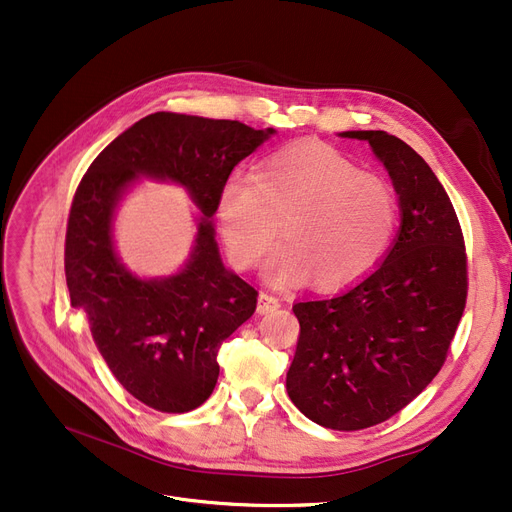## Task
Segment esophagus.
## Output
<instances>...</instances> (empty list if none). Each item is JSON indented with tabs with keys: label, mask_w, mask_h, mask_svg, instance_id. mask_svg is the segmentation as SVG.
<instances>
[{
	"label": "esophagus",
	"mask_w": 512,
	"mask_h": 512,
	"mask_svg": "<svg viewBox=\"0 0 512 512\" xmlns=\"http://www.w3.org/2000/svg\"><path fill=\"white\" fill-rule=\"evenodd\" d=\"M280 299L274 297V294H267V292H261L259 294V303H257V313L261 315H267V313H274L280 309Z\"/></svg>",
	"instance_id": "34e87169"
}]
</instances>
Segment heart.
I'll return each instance as SVG.
<instances>
[{
    "label": "heart",
    "instance_id": "1",
    "mask_svg": "<svg viewBox=\"0 0 512 512\" xmlns=\"http://www.w3.org/2000/svg\"><path fill=\"white\" fill-rule=\"evenodd\" d=\"M215 211L234 265L261 261L284 228L290 242L267 263V276L280 284L313 278L321 290L371 274L398 224L392 186L319 143L276 151L257 178L232 174Z\"/></svg>",
    "mask_w": 512,
    "mask_h": 512
}]
</instances>
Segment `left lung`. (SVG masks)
Returning <instances> with one entry per match:
<instances>
[{"mask_svg": "<svg viewBox=\"0 0 512 512\" xmlns=\"http://www.w3.org/2000/svg\"><path fill=\"white\" fill-rule=\"evenodd\" d=\"M388 170L400 228L378 270L332 299L292 307L301 324L286 390L305 417L338 432L378 425L442 369L467 301L459 218L425 159L384 130H346Z\"/></svg>", "mask_w": 512, "mask_h": 512, "instance_id": "8db88e82", "label": "left lung"}]
</instances>
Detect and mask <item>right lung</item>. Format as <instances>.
<instances>
[{"label":"right lung","mask_w":512,"mask_h":512,"mask_svg":"<svg viewBox=\"0 0 512 512\" xmlns=\"http://www.w3.org/2000/svg\"><path fill=\"white\" fill-rule=\"evenodd\" d=\"M276 130L238 120L155 112L107 145L80 180L68 215L66 284L116 380L161 413L201 407L220 375L222 342L255 313L257 290L222 263L211 218L238 161ZM139 177L184 185L200 224L183 270L139 279L119 263L113 218Z\"/></svg>","instance_id":"obj_1"}]
</instances>
